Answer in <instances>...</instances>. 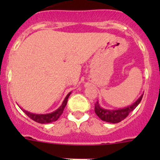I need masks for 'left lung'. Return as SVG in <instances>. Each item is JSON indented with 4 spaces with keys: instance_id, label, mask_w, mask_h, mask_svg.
Instances as JSON below:
<instances>
[{
    "instance_id": "8db88e82",
    "label": "left lung",
    "mask_w": 160,
    "mask_h": 160,
    "mask_svg": "<svg viewBox=\"0 0 160 160\" xmlns=\"http://www.w3.org/2000/svg\"><path fill=\"white\" fill-rule=\"evenodd\" d=\"M143 94H142L135 102L131 105L119 109H106L101 107L99 104V101H97L94 106V111L97 115L102 121L109 123L116 124L122 122L132 112L137 106L141 102Z\"/></svg>"
}]
</instances>
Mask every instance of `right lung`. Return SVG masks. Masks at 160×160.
Wrapping results in <instances>:
<instances>
[{"label": "right lung", "mask_w": 160, "mask_h": 160, "mask_svg": "<svg viewBox=\"0 0 160 160\" xmlns=\"http://www.w3.org/2000/svg\"><path fill=\"white\" fill-rule=\"evenodd\" d=\"M71 92L67 95V97L65 98L64 101H62V104L60 105V107L59 108L56 109V111H52V112L49 113V114H35V113L29 112L28 111H25V109H22V108H20L30 118H32V120L35 121V122H38L40 124H47V123H51V122H56V120H58L59 117H60L61 114L63 112L64 108H65L66 105L67 104V101H68V98L70 97Z\"/></svg>", "instance_id": "1"}]
</instances>
